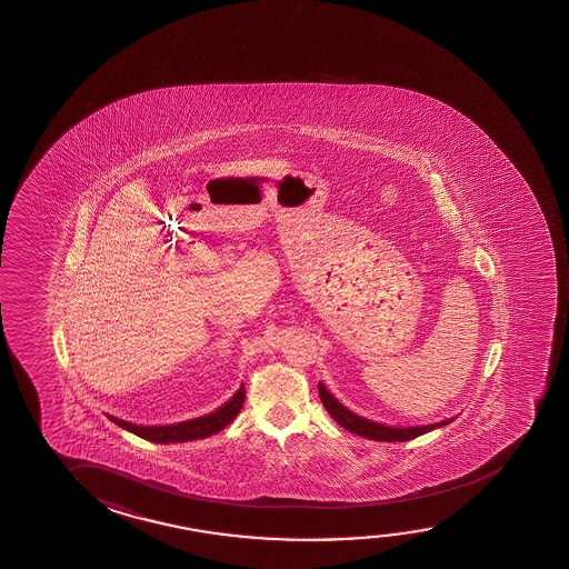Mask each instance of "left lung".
I'll return each mask as SVG.
<instances>
[{"mask_svg": "<svg viewBox=\"0 0 569 569\" xmlns=\"http://www.w3.org/2000/svg\"><path fill=\"white\" fill-rule=\"evenodd\" d=\"M318 392H320V399L322 405L331 418L343 426L349 432L357 433V436H363L369 440L377 441H407L415 440L418 436H422L426 432H432L436 428L441 426L450 425L453 422V418L450 420H443V422H436V425L428 426H410V428H392V426L379 425V422H371L367 418L353 415L351 410L340 405L333 395H330V390L323 387L322 382H318Z\"/></svg>", "mask_w": 569, "mask_h": 569, "instance_id": "obj_1", "label": "left lung"}]
</instances>
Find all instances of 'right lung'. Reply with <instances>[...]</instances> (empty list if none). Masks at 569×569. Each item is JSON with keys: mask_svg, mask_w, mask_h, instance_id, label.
I'll return each mask as SVG.
<instances>
[{"mask_svg": "<svg viewBox=\"0 0 569 569\" xmlns=\"http://www.w3.org/2000/svg\"><path fill=\"white\" fill-rule=\"evenodd\" d=\"M243 400H246V387L241 385L238 392L223 407L213 410L210 415L200 416V418L187 420V422H180V425L136 426L131 425V422H126V420L113 418V416H110V420L113 425L121 426L123 430L133 432L139 438H143V440L157 441V443L202 440V438H208V436L223 430L239 415V410L243 407Z\"/></svg>", "mask_w": 569, "mask_h": 569, "instance_id": "right-lung-1", "label": "right lung"}]
</instances>
